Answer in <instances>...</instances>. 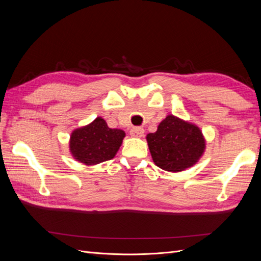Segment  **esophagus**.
I'll use <instances>...</instances> for the list:
<instances>
[{"label":"esophagus","mask_w":261,"mask_h":261,"mask_svg":"<svg viewBox=\"0 0 261 261\" xmlns=\"http://www.w3.org/2000/svg\"><path fill=\"white\" fill-rule=\"evenodd\" d=\"M144 133H145L144 128H141V127H133L130 129V132H129L132 137H137V138L143 137L144 136Z\"/></svg>","instance_id":"obj_1"}]
</instances>
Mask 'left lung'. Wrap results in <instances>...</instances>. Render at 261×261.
<instances>
[{"label": "left lung", "instance_id": "left-lung-1", "mask_svg": "<svg viewBox=\"0 0 261 261\" xmlns=\"http://www.w3.org/2000/svg\"><path fill=\"white\" fill-rule=\"evenodd\" d=\"M150 153L156 167L180 172L199 160L204 150V138L196 125L168 115L155 133L147 135Z\"/></svg>", "mask_w": 261, "mask_h": 261}]
</instances>
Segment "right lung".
I'll use <instances>...</instances> for the list:
<instances>
[{
	"label": "right lung",
	"mask_w": 261,
	"mask_h": 261,
	"mask_svg": "<svg viewBox=\"0 0 261 261\" xmlns=\"http://www.w3.org/2000/svg\"><path fill=\"white\" fill-rule=\"evenodd\" d=\"M124 137L122 129L110 128L103 118L97 117L91 124L72 133L70 152L87 165L101 163L113 159Z\"/></svg>",
	"instance_id": "right-lung-1"
}]
</instances>
